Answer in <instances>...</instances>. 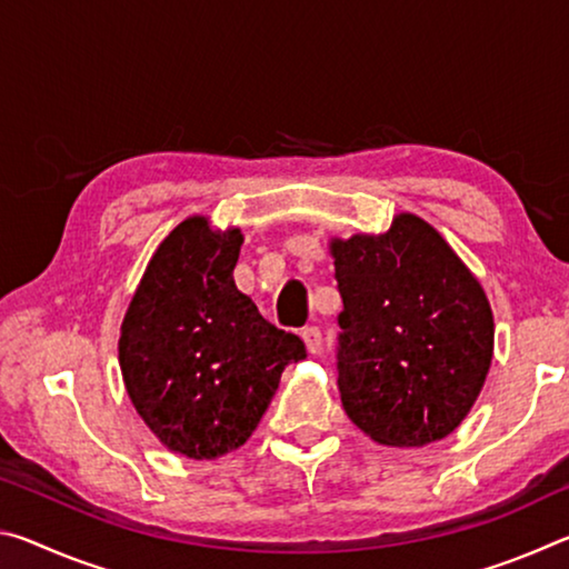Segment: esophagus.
Listing matches in <instances>:
<instances>
[{
    "label": "esophagus",
    "mask_w": 569,
    "mask_h": 569,
    "mask_svg": "<svg viewBox=\"0 0 569 569\" xmlns=\"http://www.w3.org/2000/svg\"><path fill=\"white\" fill-rule=\"evenodd\" d=\"M301 339L306 343L308 353H319L321 346H323V339H321V329L319 326H306V329L301 331Z\"/></svg>",
    "instance_id": "esophagus-1"
}]
</instances>
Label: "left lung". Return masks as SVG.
Returning a JSON list of instances; mask_svg holds the SVG:
<instances>
[{
  "instance_id": "obj_1",
  "label": "left lung",
  "mask_w": 569,
  "mask_h": 569,
  "mask_svg": "<svg viewBox=\"0 0 569 569\" xmlns=\"http://www.w3.org/2000/svg\"><path fill=\"white\" fill-rule=\"evenodd\" d=\"M339 313L341 403L363 435L389 447L445 439L485 387L492 308L477 278L421 218L383 236L331 243Z\"/></svg>"
}]
</instances>
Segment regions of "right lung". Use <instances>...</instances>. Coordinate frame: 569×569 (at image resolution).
I'll list each match as a JSON object with an SVG mask.
<instances>
[{
	"instance_id": "obj_1",
	"label": "right lung",
	"mask_w": 569,
	"mask_h": 569,
	"mask_svg": "<svg viewBox=\"0 0 569 569\" xmlns=\"http://www.w3.org/2000/svg\"><path fill=\"white\" fill-rule=\"evenodd\" d=\"M243 236L188 218L162 240L124 313L120 369L134 409L162 445L216 459L246 445L288 363L296 333L268 323L236 288Z\"/></svg>"
}]
</instances>
